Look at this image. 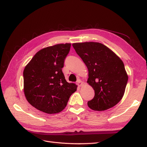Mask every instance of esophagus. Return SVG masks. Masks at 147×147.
Wrapping results in <instances>:
<instances>
[{
  "label": "esophagus",
  "mask_w": 147,
  "mask_h": 147,
  "mask_svg": "<svg viewBox=\"0 0 147 147\" xmlns=\"http://www.w3.org/2000/svg\"><path fill=\"white\" fill-rule=\"evenodd\" d=\"M77 85L78 86H82L83 84V83L82 80H78L77 82Z\"/></svg>",
  "instance_id": "34e87169"
}]
</instances>
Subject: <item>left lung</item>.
<instances>
[{
    "label": "left lung",
    "instance_id": "1",
    "mask_svg": "<svg viewBox=\"0 0 147 147\" xmlns=\"http://www.w3.org/2000/svg\"><path fill=\"white\" fill-rule=\"evenodd\" d=\"M72 46L86 64L87 83L94 90V98L88 102L89 107L104 111L117 105L123 98L128 80L121 59L100 43H75Z\"/></svg>",
    "mask_w": 147,
    "mask_h": 147
}]
</instances>
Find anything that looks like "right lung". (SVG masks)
<instances>
[{"mask_svg": "<svg viewBox=\"0 0 147 147\" xmlns=\"http://www.w3.org/2000/svg\"><path fill=\"white\" fill-rule=\"evenodd\" d=\"M71 44H57L38 51L25 67L24 92L29 103L49 114L63 111L77 86L65 80L62 68Z\"/></svg>", "mask_w": 147, "mask_h": 147, "instance_id": "right-lung-1", "label": "right lung"}]
</instances>
